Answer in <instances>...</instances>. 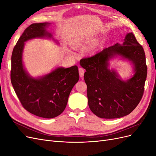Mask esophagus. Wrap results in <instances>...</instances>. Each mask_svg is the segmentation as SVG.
Segmentation results:
<instances>
[{
    "label": "esophagus",
    "instance_id": "34e87169",
    "mask_svg": "<svg viewBox=\"0 0 156 156\" xmlns=\"http://www.w3.org/2000/svg\"><path fill=\"white\" fill-rule=\"evenodd\" d=\"M79 75L80 77L81 78L84 76V69L82 68H79Z\"/></svg>",
    "mask_w": 156,
    "mask_h": 156
}]
</instances>
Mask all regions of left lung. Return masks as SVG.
<instances>
[{
    "label": "left lung",
    "mask_w": 156,
    "mask_h": 156,
    "mask_svg": "<svg viewBox=\"0 0 156 156\" xmlns=\"http://www.w3.org/2000/svg\"><path fill=\"white\" fill-rule=\"evenodd\" d=\"M116 55L134 66V76L126 81L108 68V61ZM80 65L86 69L84 79L88 106L94 115L101 119H117L129 115L138 105L144 93L147 66L144 49L133 33H127L122 44H116L82 58Z\"/></svg>",
    "instance_id": "obj_1"
}]
</instances>
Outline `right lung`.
<instances>
[{
  "mask_svg": "<svg viewBox=\"0 0 156 156\" xmlns=\"http://www.w3.org/2000/svg\"><path fill=\"white\" fill-rule=\"evenodd\" d=\"M49 23H34L18 40L12 55L11 82L23 107L32 114L45 119L58 116L66 107L68 97L79 79L77 66L59 67L37 78L30 76L23 66L25 42L36 37H52L46 28Z\"/></svg>",
  "mask_w": 156,
  "mask_h": 156,
  "instance_id": "right-lung-1",
  "label": "right lung"
}]
</instances>
